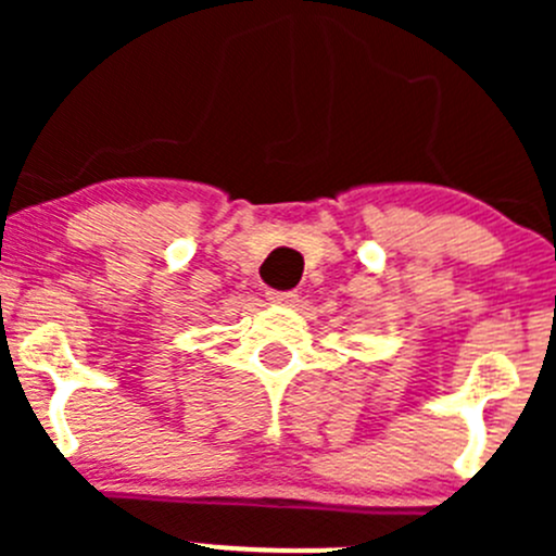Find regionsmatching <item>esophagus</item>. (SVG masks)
I'll list each match as a JSON object with an SVG mask.
<instances>
[{
	"mask_svg": "<svg viewBox=\"0 0 556 556\" xmlns=\"http://www.w3.org/2000/svg\"><path fill=\"white\" fill-rule=\"evenodd\" d=\"M266 295L271 304H282V306H293L295 301H299V295H295L293 290H268Z\"/></svg>",
	"mask_w": 556,
	"mask_h": 556,
	"instance_id": "34e87169",
	"label": "esophagus"
}]
</instances>
